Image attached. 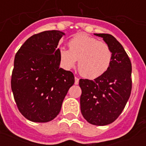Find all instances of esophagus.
Returning a JSON list of instances; mask_svg holds the SVG:
<instances>
[{
    "label": "esophagus",
    "mask_w": 146,
    "mask_h": 146,
    "mask_svg": "<svg viewBox=\"0 0 146 146\" xmlns=\"http://www.w3.org/2000/svg\"><path fill=\"white\" fill-rule=\"evenodd\" d=\"M74 84L75 85H78L79 84V78H78V77H74Z\"/></svg>",
    "instance_id": "1"
}]
</instances>
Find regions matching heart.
Returning <instances> with one entry per match:
<instances>
[{"mask_svg":"<svg viewBox=\"0 0 146 146\" xmlns=\"http://www.w3.org/2000/svg\"><path fill=\"white\" fill-rule=\"evenodd\" d=\"M69 50L60 48L58 55L65 69H72L78 60V69L83 77L96 79L105 73L111 65L113 52L104 42L85 33H79L69 40Z\"/></svg>","mask_w":146,"mask_h":146,"instance_id":"1","label":"heart"}]
</instances>
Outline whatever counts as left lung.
<instances>
[{"mask_svg":"<svg viewBox=\"0 0 146 146\" xmlns=\"http://www.w3.org/2000/svg\"><path fill=\"white\" fill-rule=\"evenodd\" d=\"M103 38L113 52L108 70L94 80L80 79V110L82 116L93 125L105 126L118 118L131 91V64L123 46L112 35L94 33Z\"/></svg>","mask_w":146,"mask_h":146,"instance_id":"1","label":"left lung"}]
</instances>
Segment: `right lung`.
Wrapping results in <instances>:
<instances>
[{
	"label": "right lung",
	"instance_id": "add662e5",
	"mask_svg": "<svg viewBox=\"0 0 146 146\" xmlns=\"http://www.w3.org/2000/svg\"><path fill=\"white\" fill-rule=\"evenodd\" d=\"M65 33L46 31L28 38L15 55L11 86L18 110L33 122L44 123L60 113L74 74L60 68L58 44Z\"/></svg>",
	"mask_w": 146,
	"mask_h": 146
}]
</instances>
